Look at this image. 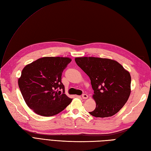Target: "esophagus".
Here are the masks:
<instances>
[{
	"mask_svg": "<svg viewBox=\"0 0 151 151\" xmlns=\"http://www.w3.org/2000/svg\"><path fill=\"white\" fill-rule=\"evenodd\" d=\"M88 95L87 94H86V93H84V94H83L82 95V97H83V99H86L87 98H88Z\"/></svg>",
	"mask_w": 151,
	"mask_h": 151,
	"instance_id": "34e87169",
	"label": "esophagus"
}]
</instances>
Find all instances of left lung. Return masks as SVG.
I'll return each mask as SVG.
<instances>
[{
	"instance_id": "obj_1",
	"label": "left lung",
	"mask_w": 151,
	"mask_h": 151,
	"mask_svg": "<svg viewBox=\"0 0 151 151\" xmlns=\"http://www.w3.org/2000/svg\"><path fill=\"white\" fill-rule=\"evenodd\" d=\"M76 63L89 76L96 108L89 112L95 117L111 116L126 103L131 93L130 73L110 59L81 57Z\"/></svg>"
}]
</instances>
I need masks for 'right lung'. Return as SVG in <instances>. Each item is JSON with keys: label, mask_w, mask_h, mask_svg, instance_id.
Returning <instances> with one entry per match:
<instances>
[{"label": "right lung", "mask_w": 151, "mask_h": 151, "mask_svg": "<svg viewBox=\"0 0 151 151\" xmlns=\"http://www.w3.org/2000/svg\"><path fill=\"white\" fill-rule=\"evenodd\" d=\"M70 61L69 58L44 57L22 70L18 86L25 103L38 115H57L71 102L61 83L62 73Z\"/></svg>", "instance_id": "1"}]
</instances>
